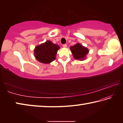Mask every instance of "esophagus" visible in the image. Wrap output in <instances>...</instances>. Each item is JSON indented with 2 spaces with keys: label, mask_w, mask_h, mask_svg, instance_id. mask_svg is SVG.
Wrapping results in <instances>:
<instances>
[{
  "label": "esophagus",
  "mask_w": 123,
  "mask_h": 123,
  "mask_svg": "<svg viewBox=\"0 0 123 123\" xmlns=\"http://www.w3.org/2000/svg\"><path fill=\"white\" fill-rule=\"evenodd\" d=\"M67 45L66 44H63V48H66V47H67Z\"/></svg>",
  "instance_id": "esophagus-1"
}]
</instances>
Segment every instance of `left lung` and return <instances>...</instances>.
<instances>
[{
	"label": "left lung",
	"instance_id": "8db88e82",
	"mask_svg": "<svg viewBox=\"0 0 123 123\" xmlns=\"http://www.w3.org/2000/svg\"><path fill=\"white\" fill-rule=\"evenodd\" d=\"M70 49L74 59L79 60L80 61L85 59L86 55L89 52L87 48L83 47L80 43H77L74 45V46H71Z\"/></svg>",
	"mask_w": 123,
	"mask_h": 123
}]
</instances>
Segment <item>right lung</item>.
<instances>
[{"label": "right lung", "instance_id": "obj_1", "mask_svg": "<svg viewBox=\"0 0 123 123\" xmlns=\"http://www.w3.org/2000/svg\"><path fill=\"white\" fill-rule=\"evenodd\" d=\"M60 48L57 44L47 41L45 43L35 47L34 56L37 61L41 63H50L55 60L56 55Z\"/></svg>", "mask_w": 123, "mask_h": 123}]
</instances>
